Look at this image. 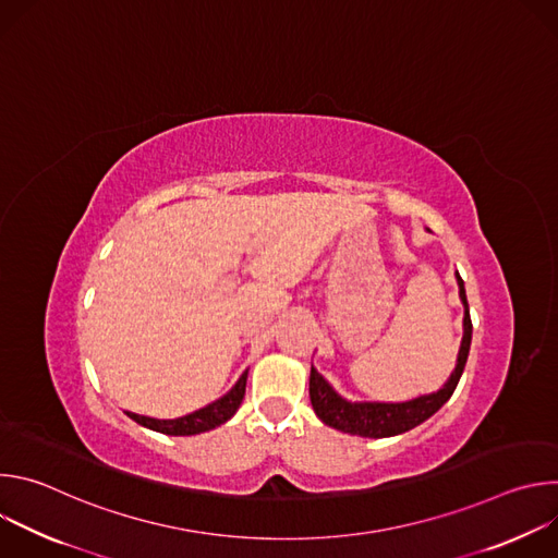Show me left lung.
I'll return each instance as SVG.
<instances>
[{
    "label": "left lung",
    "mask_w": 558,
    "mask_h": 558,
    "mask_svg": "<svg viewBox=\"0 0 558 558\" xmlns=\"http://www.w3.org/2000/svg\"><path fill=\"white\" fill-rule=\"evenodd\" d=\"M459 284V298L463 302V338L457 355V366L450 373L448 381L430 395L415 397V400L400 402V404H386V402H349L340 397L333 386L311 366L308 377V395H311V407L315 415L320 417L327 426L338 428L349 435L381 439L402 435L422 422H426L430 415H435L454 392L459 377L465 368V360L470 353V340H472V323H470V311H468V298L463 289V280L457 274Z\"/></svg>",
    "instance_id": "1"
}]
</instances>
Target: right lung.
Returning a JSON list of instances; mask_svg holds the SVG:
<instances>
[{
  "label": "right lung",
  "instance_id": "1",
  "mask_svg": "<svg viewBox=\"0 0 558 558\" xmlns=\"http://www.w3.org/2000/svg\"><path fill=\"white\" fill-rule=\"evenodd\" d=\"M247 373L245 371L238 379L229 392H225L220 400L207 404L205 409H198L185 417L179 420H154V417H145V415H136V413H128L130 420H134L136 424L156 430V433H163V435H198L205 430H211L220 424H225L227 420L233 417V413L241 407L243 397H245V386H247Z\"/></svg>",
  "mask_w": 558,
  "mask_h": 558
}]
</instances>
